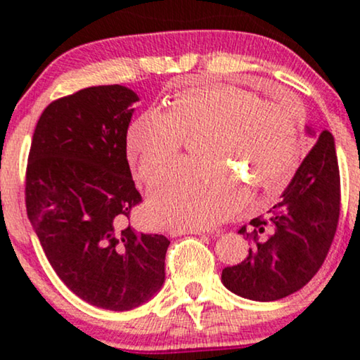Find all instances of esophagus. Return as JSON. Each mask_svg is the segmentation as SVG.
Listing matches in <instances>:
<instances>
[{
	"label": "esophagus",
	"mask_w": 360,
	"mask_h": 360,
	"mask_svg": "<svg viewBox=\"0 0 360 360\" xmlns=\"http://www.w3.org/2000/svg\"><path fill=\"white\" fill-rule=\"evenodd\" d=\"M205 231H201L198 228H172L170 229V236L172 238H176V236H184V234H203Z\"/></svg>",
	"instance_id": "obj_1"
}]
</instances>
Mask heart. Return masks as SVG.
I'll return each instance as SVG.
<instances>
[{
    "mask_svg": "<svg viewBox=\"0 0 360 360\" xmlns=\"http://www.w3.org/2000/svg\"><path fill=\"white\" fill-rule=\"evenodd\" d=\"M206 160H185L152 188V210L167 224L206 228L228 218L248 196L244 181L275 193L302 154L298 106L292 98L262 100L248 88L210 85L176 93L169 108H150L132 121L127 150L150 181L179 157L188 136Z\"/></svg>",
    "mask_w": 360,
    "mask_h": 360,
    "instance_id": "1",
    "label": "heart"
}]
</instances>
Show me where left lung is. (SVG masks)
Wrapping results in <instances>:
<instances>
[{
    "mask_svg": "<svg viewBox=\"0 0 360 360\" xmlns=\"http://www.w3.org/2000/svg\"><path fill=\"white\" fill-rule=\"evenodd\" d=\"M339 208L336 146L331 132L323 131L269 218H254L239 229L252 248L243 262L223 270L224 287L255 302H275L304 287L326 259Z\"/></svg>",
    "mask_w": 360,
    "mask_h": 360,
    "instance_id": "1",
    "label": "left lung"
}]
</instances>
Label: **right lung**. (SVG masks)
<instances>
[{"label": "right lung", "mask_w": 360, "mask_h": 360, "mask_svg": "<svg viewBox=\"0 0 360 360\" xmlns=\"http://www.w3.org/2000/svg\"><path fill=\"white\" fill-rule=\"evenodd\" d=\"M137 100L121 85L58 98L39 117L27 159V218L49 262L77 297L111 311L159 292L170 244L129 223L142 201L126 155Z\"/></svg>", "instance_id": "1"}]
</instances>
